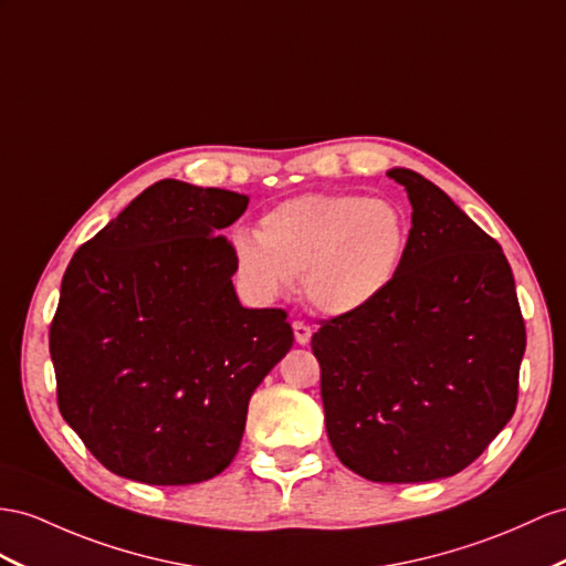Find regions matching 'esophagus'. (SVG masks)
Listing matches in <instances>:
<instances>
[{
	"label": "esophagus",
	"mask_w": 566,
	"mask_h": 566,
	"mask_svg": "<svg viewBox=\"0 0 566 566\" xmlns=\"http://www.w3.org/2000/svg\"><path fill=\"white\" fill-rule=\"evenodd\" d=\"M294 337H296V344H301V346H306L308 342H311V335H313V329L306 325V323H301V321H296L294 325Z\"/></svg>",
	"instance_id": "1"
}]
</instances>
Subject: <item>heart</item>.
<instances>
[{
    "mask_svg": "<svg viewBox=\"0 0 566 566\" xmlns=\"http://www.w3.org/2000/svg\"><path fill=\"white\" fill-rule=\"evenodd\" d=\"M409 231L407 212L392 200L303 193L268 210L258 234L237 231L234 260L258 296L272 298L301 280L313 308L354 315L399 277Z\"/></svg>",
    "mask_w": 566,
    "mask_h": 566,
    "instance_id": "heart-1",
    "label": "heart"
}]
</instances>
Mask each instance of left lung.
<instances>
[{
	"label": "left lung",
	"instance_id": "8db88e82",
	"mask_svg": "<svg viewBox=\"0 0 566 566\" xmlns=\"http://www.w3.org/2000/svg\"><path fill=\"white\" fill-rule=\"evenodd\" d=\"M411 200L409 251L366 311L313 335L332 449L375 483L454 475L510 423L526 352L514 274L442 188L387 171Z\"/></svg>",
	"mask_w": 566,
	"mask_h": 566
}]
</instances>
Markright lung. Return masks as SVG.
Returning <instances> with one entry per match:
<instances>
[{"label":"right lung","mask_w":566,"mask_h":566,"mask_svg":"<svg viewBox=\"0 0 566 566\" xmlns=\"http://www.w3.org/2000/svg\"><path fill=\"white\" fill-rule=\"evenodd\" d=\"M249 196L163 179L71 258L50 327L56 401L105 469L191 485L237 457L255 387L292 349L282 308H243L224 229Z\"/></svg>","instance_id":"obj_1"}]
</instances>
